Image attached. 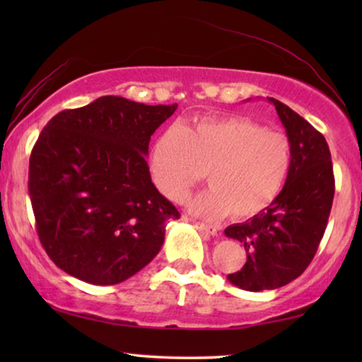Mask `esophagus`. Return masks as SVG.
<instances>
[{
	"label": "esophagus",
	"instance_id": "1",
	"mask_svg": "<svg viewBox=\"0 0 362 362\" xmlns=\"http://www.w3.org/2000/svg\"><path fill=\"white\" fill-rule=\"evenodd\" d=\"M187 218H188V217H187ZM188 220H189V222H192L199 231L206 233V235H209V236H216V235H217V228H216V226L206 225V223H203V222H198V220H194V218H188Z\"/></svg>",
	"mask_w": 362,
	"mask_h": 362
}]
</instances>
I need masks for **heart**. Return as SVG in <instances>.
I'll return each instance as SVG.
<instances>
[{
  "instance_id": "b5f03b06",
  "label": "heart",
  "mask_w": 362,
  "mask_h": 362,
  "mask_svg": "<svg viewBox=\"0 0 362 362\" xmlns=\"http://www.w3.org/2000/svg\"><path fill=\"white\" fill-rule=\"evenodd\" d=\"M291 140L247 118H209L168 131L151 148V174L170 201H182L207 173L211 188L188 201L194 214L254 217L273 203L287 179Z\"/></svg>"
}]
</instances>
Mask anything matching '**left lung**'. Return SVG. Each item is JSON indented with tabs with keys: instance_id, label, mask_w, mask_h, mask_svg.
Returning a JSON list of instances; mask_svg holds the SVG:
<instances>
[{
	"instance_id": "obj_1",
	"label": "left lung",
	"mask_w": 362,
	"mask_h": 362,
	"mask_svg": "<svg viewBox=\"0 0 362 362\" xmlns=\"http://www.w3.org/2000/svg\"><path fill=\"white\" fill-rule=\"evenodd\" d=\"M291 140V169L281 193L265 211L244 223L230 225L225 235L244 244L247 260L228 274L244 291L278 289L298 278L326 231L335 193L329 145L320 131L273 97Z\"/></svg>"
}]
</instances>
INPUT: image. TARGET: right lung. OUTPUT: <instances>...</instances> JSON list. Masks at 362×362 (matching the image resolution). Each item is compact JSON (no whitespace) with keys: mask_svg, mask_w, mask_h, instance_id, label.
<instances>
[{"mask_svg":"<svg viewBox=\"0 0 362 362\" xmlns=\"http://www.w3.org/2000/svg\"><path fill=\"white\" fill-rule=\"evenodd\" d=\"M174 105L105 95L47 122L30 155L40 241L56 265L90 284H118L155 259L180 212L153 185L146 155Z\"/></svg>","mask_w":362,"mask_h":362,"instance_id":"add662e5","label":"right lung"}]
</instances>
